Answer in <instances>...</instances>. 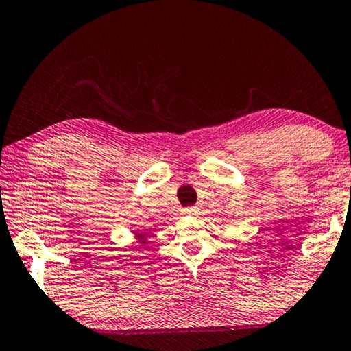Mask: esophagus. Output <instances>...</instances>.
<instances>
[{"mask_svg":"<svg viewBox=\"0 0 351 351\" xmlns=\"http://www.w3.org/2000/svg\"><path fill=\"white\" fill-rule=\"evenodd\" d=\"M197 212H199L197 207H188L183 210V213L188 215V217H194V215H197Z\"/></svg>","mask_w":351,"mask_h":351,"instance_id":"obj_1","label":"esophagus"}]
</instances>
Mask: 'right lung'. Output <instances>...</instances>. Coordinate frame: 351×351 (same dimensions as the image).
<instances>
[{
    "instance_id": "add662e5",
    "label": "right lung",
    "mask_w": 351,
    "mask_h": 351,
    "mask_svg": "<svg viewBox=\"0 0 351 351\" xmlns=\"http://www.w3.org/2000/svg\"><path fill=\"white\" fill-rule=\"evenodd\" d=\"M133 234H134V239H136V241L139 242V244H143V245L149 244L147 234H143V232H136V231H133Z\"/></svg>"
}]
</instances>
